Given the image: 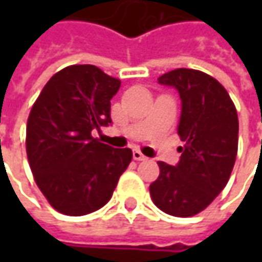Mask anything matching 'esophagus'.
I'll list each match as a JSON object with an SVG mask.
<instances>
[{"label":"esophagus","instance_id":"esophagus-1","mask_svg":"<svg viewBox=\"0 0 262 262\" xmlns=\"http://www.w3.org/2000/svg\"><path fill=\"white\" fill-rule=\"evenodd\" d=\"M133 157H134L136 160H138V162H140V160H147V156H144L140 150H134V151H133Z\"/></svg>","mask_w":262,"mask_h":262}]
</instances>
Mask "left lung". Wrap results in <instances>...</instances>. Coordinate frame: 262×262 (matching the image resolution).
<instances>
[{
  "instance_id": "1",
  "label": "left lung",
  "mask_w": 262,
  "mask_h": 262,
  "mask_svg": "<svg viewBox=\"0 0 262 262\" xmlns=\"http://www.w3.org/2000/svg\"><path fill=\"white\" fill-rule=\"evenodd\" d=\"M181 97L178 134L184 141L175 166L157 162L160 175L150 185L153 203L166 214L195 216L226 186L237 153L236 107L226 89L206 73L178 68L157 78Z\"/></svg>"
}]
</instances>
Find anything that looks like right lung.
Segmentation results:
<instances>
[{
    "label": "right lung",
    "mask_w": 262,
    "mask_h": 262,
    "mask_svg": "<svg viewBox=\"0 0 262 262\" xmlns=\"http://www.w3.org/2000/svg\"><path fill=\"white\" fill-rule=\"evenodd\" d=\"M118 78L95 66H70L51 77L27 119L26 151L42 194L56 211L84 216L102 208L131 159L92 137L112 124Z\"/></svg>",
    "instance_id": "add662e5"
}]
</instances>
